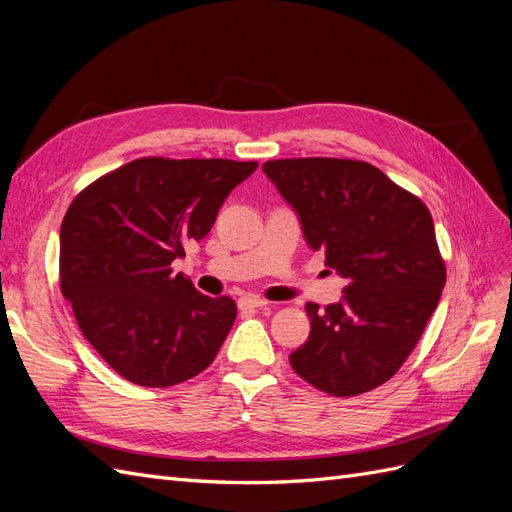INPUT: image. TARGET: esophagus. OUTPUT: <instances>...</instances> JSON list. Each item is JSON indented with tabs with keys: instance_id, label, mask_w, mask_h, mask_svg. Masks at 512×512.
Masks as SVG:
<instances>
[{
	"instance_id": "1",
	"label": "esophagus",
	"mask_w": 512,
	"mask_h": 512,
	"mask_svg": "<svg viewBox=\"0 0 512 512\" xmlns=\"http://www.w3.org/2000/svg\"><path fill=\"white\" fill-rule=\"evenodd\" d=\"M238 305H240V309H261V307H266L268 303L264 298H257V296H242L238 300Z\"/></svg>"
}]
</instances>
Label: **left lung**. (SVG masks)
Masks as SVG:
<instances>
[{
	"label": "left lung",
	"instance_id": "8db88e82",
	"mask_svg": "<svg viewBox=\"0 0 512 512\" xmlns=\"http://www.w3.org/2000/svg\"><path fill=\"white\" fill-rule=\"evenodd\" d=\"M292 205L307 244L346 279L324 311L307 303L311 331L290 363L331 396L387 383L422 337L445 285L428 207L383 170L359 160L298 157L264 164Z\"/></svg>",
	"mask_w": 512,
	"mask_h": 512
}]
</instances>
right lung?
<instances>
[{"mask_svg":"<svg viewBox=\"0 0 512 512\" xmlns=\"http://www.w3.org/2000/svg\"><path fill=\"white\" fill-rule=\"evenodd\" d=\"M255 168L142 157L75 196L60 227V290L90 346L129 383L173 387L216 359L238 307L170 264L205 238Z\"/></svg>","mask_w":512,"mask_h":512,"instance_id":"1","label":"right lung"}]
</instances>
